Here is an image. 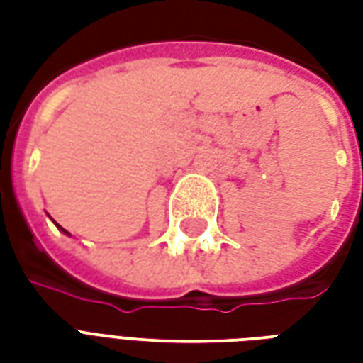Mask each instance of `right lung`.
<instances>
[{"label":"right lung","mask_w":363,"mask_h":363,"mask_svg":"<svg viewBox=\"0 0 363 363\" xmlns=\"http://www.w3.org/2000/svg\"><path fill=\"white\" fill-rule=\"evenodd\" d=\"M58 228H60V225H58ZM60 229H62V228H60ZM62 231H64V233H67V231H66V229H62Z\"/></svg>","instance_id":"obj_1"}]
</instances>
